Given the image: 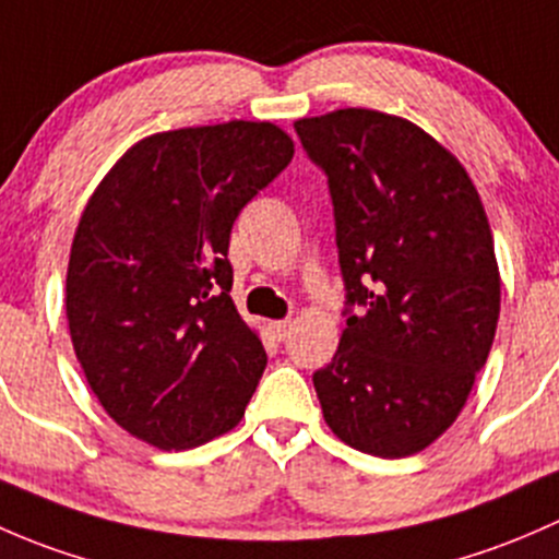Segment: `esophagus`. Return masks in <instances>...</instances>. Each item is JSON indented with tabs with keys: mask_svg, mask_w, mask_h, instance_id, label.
<instances>
[{
	"mask_svg": "<svg viewBox=\"0 0 559 559\" xmlns=\"http://www.w3.org/2000/svg\"><path fill=\"white\" fill-rule=\"evenodd\" d=\"M290 328L293 322L290 320H277V322H269V331H272V336L277 338V342H282V338L290 336Z\"/></svg>",
	"mask_w": 559,
	"mask_h": 559,
	"instance_id": "34e87169",
	"label": "esophagus"
}]
</instances>
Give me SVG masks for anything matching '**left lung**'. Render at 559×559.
Returning a JSON list of instances; mask_svg holds the SVG:
<instances>
[{
	"mask_svg": "<svg viewBox=\"0 0 559 559\" xmlns=\"http://www.w3.org/2000/svg\"><path fill=\"white\" fill-rule=\"evenodd\" d=\"M293 126L328 175L347 304L364 307L312 377L322 417L353 450L408 457L457 419L490 355L487 212L463 164L412 120L347 107Z\"/></svg>",
	"mask_w": 559,
	"mask_h": 559,
	"instance_id": "obj_1",
	"label": "left lung"
}]
</instances>
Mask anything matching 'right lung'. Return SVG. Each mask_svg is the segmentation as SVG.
Listing matches in <instances>:
<instances>
[{
  "label": "right lung",
  "mask_w": 559,
  "mask_h": 559,
  "mask_svg": "<svg viewBox=\"0 0 559 559\" xmlns=\"http://www.w3.org/2000/svg\"><path fill=\"white\" fill-rule=\"evenodd\" d=\"M290 158L269 120L160 131L91 193L69 250V336L99 404L145 444L193 450L245 417L266 349L228 296V239Z\"/></svg>",
  "instance_id": "obj_1"
}]
</instances>
